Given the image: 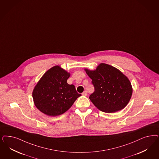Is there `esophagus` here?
<instances>
[{"mask_svg":"<svg viewBox=\"0 0 159 159\" xmlns=\"http://www.w3.org/2000/svg\"><path fill=\"white\" fill-rule=\"evenodd\" d=\"M82 94L83 96H87L88 93H87V92H86V91H84Z\"/></svg>","mask_w":159,"mask_h":159,"instance_id":"obj_1","label":"esophagus"}]
</instances>
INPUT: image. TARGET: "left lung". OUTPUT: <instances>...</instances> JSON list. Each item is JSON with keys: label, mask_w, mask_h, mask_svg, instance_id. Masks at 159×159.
Returning a JSON list of instances; mask_svg holds the SVG:
<instances>
[{"label": "left lung", "mask_w": 159, "mask_h": 159, "mask_svg": "<svg viewBox=\"0 0 159 159\" xmlns=\"http://www.w3.org/2000/svg\"><path fill=\"white\" fill-rule=\"evenodd\" d=\"M84 70L92 79L95 90L89 99L98 109L115 113L129 103L133 93L131 83L118 69L102 63L95 70Z\"/></svg>", "instance_id": "1"}]
</instances>
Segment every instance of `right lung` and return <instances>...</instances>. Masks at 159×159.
Listing matches in <instances>:
<instances>
[{
	"label": "right lung",
	"mask_w": 159,
	"mask_h": 159,
	"mask_svg": "<svg viewBox=\"0 0 159 159\" xmlns=\"http://www.w3.org/2000/svg\"><path fill=\"white\" fill-rule=\"evenodd\" d=\"M70 73L60 66H55L44 73L33 89V102L42 113L56 116L65 113L81 96L73 84L67 80Z\"/></svg>",
	"instance_id": "1"
}]
</instances>
